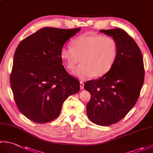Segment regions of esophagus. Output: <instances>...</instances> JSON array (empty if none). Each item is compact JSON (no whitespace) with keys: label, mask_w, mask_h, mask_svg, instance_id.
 <instances>
[{"label":"esophagus","mask_w":153,"mask_h":153,"mask_svg":"<svg viewBox=\"0 0 153 153\" xmlns=\"http://www.w3.org/2000/svg\"><path fill=\"white\" fill-rule=\"evenodd\" d=\"M84 88V83L83 82H80V89H83Z\"/></svg>","instance_id":"obj_1"}]
</instances>
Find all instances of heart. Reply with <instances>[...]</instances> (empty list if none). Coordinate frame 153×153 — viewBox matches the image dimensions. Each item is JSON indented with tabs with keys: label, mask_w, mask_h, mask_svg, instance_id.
Segmentation results:
<instances>
[{
	"label": "heart",
	"mask_w": 153,
	"mask_h": 153,
	"mask_svg": "<svg viewBox=\"0 0 153 153\" xmlns=\"http://www.w3.org/2000/svg\"><path fill=\"white\" fill-rule=\"evenodd\" d=\"M71 44L72 47L61 48L60 58L69 70L80 60L73 74L82 80L103 76L111 69L118 54V43L109 36L87 33L74 39Z\"/></svg>",
	"instance_id": "obj_1"
}]
</instances>
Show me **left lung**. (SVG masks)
<instances>
[{"mask_svg": "<svg viewBox=\"0 0 153 153\" xmlns=\"http://www.w3.org/2000/svg\"><path fill=\"white\" fill-rule=\"evenodd\" d=\"M114 39L118 54L108 72L99 79L87 82L84 88L91 94L87 105L89 119L99 126L118 122L137 102L145 78L143 58L131 36L122 30H101Z\"/></svg>", "mask_w": 153, "mask_h": 153, "instance_id": "left-lung-1", "label": "left lung"}]
</instances>
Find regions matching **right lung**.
Here are the masks:
<instances>
[{
    "label": "right lung",
    "mask_w": 153,
    "mask_h": 153,
    "mask_svg": "<svg viewBox=\"0 0 153 153\" xmlns=\"http://www.w3.org/2000/svg\"><path fill=\"white\" fill-rule=\"evenodd\" d=\"M80 30L44 27L23 39L16 48L11 88L19 111L35 123L56 119L64 100L79 91V81L65 70L60 53Z\"/></svg>",
    "instance_id": "obj_1"
}]
</instances>
